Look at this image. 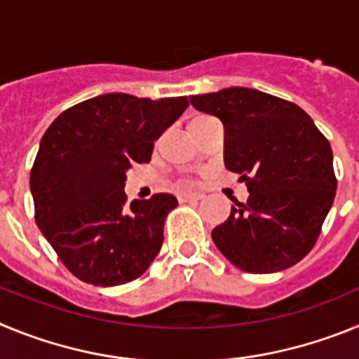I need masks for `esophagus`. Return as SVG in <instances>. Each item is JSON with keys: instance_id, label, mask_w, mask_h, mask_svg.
Listing matches in <instances>:
<instances>
[{"instance_id": "1", "label": "esophagus", "mask_w": 359, "mask_h": 359, "mask_svg": "<svg viewBox=\"0 0 359 359\" xmlns=\"http://www.w3.org/2000/svg\"><path fill=\"white\" fill-rule=\"evenodd\" d=\"M177 198H180V201H192V199H201L203 194L201 192H182Z\"/></svg>"}]
</instances>
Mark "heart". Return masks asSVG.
<instances>
[{
	"mask_svg": "<svg viewBox=\"0 0 359 359\" xmlns=\"http://www.w3.org/2000/svg\"><path fill=\"white\" fill-rule=\"evenodd\" d=\"M198 120H201V118H196V120H194V122H198Z\"/></svg>",
	"mask_w": 359,
	"mask_h": 359,
	"instance_id": "heart-1",
	"label": "heart"
}]
</instances>
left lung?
<instances>
[{
    "label": "left lung",
    "instance_id": "left-lung-1",
    "mask_svg": "<svg viewBox=\"0 0 359 359\" xmlns=\"http://www.w3.org/2000/svg\"><path fill=\"white\" fill-rule=\"evenodd\" d=\"M190 104L223 122L224 165L250 192L212 230L219 252L248 273L302 261L336 196L327 138L302 107L250 88L192 95Z\"/></svg>",
    "mask_w": 359,
    "mask_h": 359
}]
</instances>
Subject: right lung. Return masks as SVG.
<instances>
[{"label":"right lung","mask_w":359,"mask_h":359,"mask_svg":"<svg viewBox=\"0 0 359 359\" xmlns=\"http://www.w3.org/2000/svg\"><path fill=\"white\" fill-rule=\"evenodd\" d=\"M189 106L107 93L62 111L30 172L36 223L62 264L93 286H120L145 273L163 243L172 194L128 205L126 172L151 161L154 140Z\"/></svg>","instance_id":"add662e5"}]
</instances>
